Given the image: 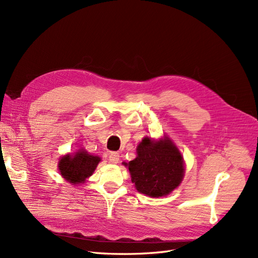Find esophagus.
I'll use <instances>...</instances> for the list:
<instances>
[{
    "mask_svg": "<svg viewBox=\"0 0 258 258\" xmlns=\"http://www.w3.org/2000/svg\"><path fill=\"white\" fill-rule=\"evenodd\" d=\"M120 160V154L117 153V152H111L109 154V161L111 164H118Z\"/></svg>",
    "mask_w": 258,
    "mask_h": 258,
    "instance_id": "esophagus-1",
    "label": "esophagus"
}]
</instances>
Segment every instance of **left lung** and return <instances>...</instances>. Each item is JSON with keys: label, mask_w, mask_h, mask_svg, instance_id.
Listing matches in <instances>:
<instances>
[{"label": "left lung", "mask_w": 258, "mask_h": 258, "mask_svg": "<svg viewBox=\"0 0 258 258\" xmlns=\"http://www.w3.org/2000/svg\"><path fill=\"white\" fill-rule=\"evenodd\" d=\"M138 192L151 198L171 194L182 183L185 167L182 154L170 138L145 137L137 147V157L124 163Z\"/></svg>", "instance_id": "obj_1"}]
</instances>
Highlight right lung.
I'll return each mask as SVG.
<instances>
[{
    "instance_id": "right-lung-1",
    "label": "right lung",
    "mask_w": 258,
    "mask_h": 258,
    "mask_svg": "<svg viewBox=\"0 0 258 258\" xmlns=\"http://www.w3.org/2000/svg\"><path fill=\"white\" fill-rule=\"evenodd\" d=\"M101 161L99 156H94L84 149L79 150L73 155L62 156L58 163V170L61 176L72 185L83 184L92 175L95 168Z\"/></svg>"
}]
</instances>
